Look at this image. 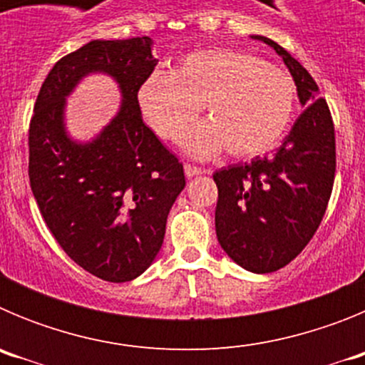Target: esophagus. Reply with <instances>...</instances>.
Listing matches in <instances>:
<instances>
[{
  "label": "esophagus",
  "instance_id": "1",
  "mask_svg": "<svg viewBox=\"0 0 365 365\" xmlns=\"http://www.w3.org/2000/svg\"><path fill=\"white\" fill-rule=\"evenodd\" d=\"M201 173H206L205 170H201V168H197V166H193V164H185V175L188 177H197V175H201Z\"/></svg>",
  "mask_w": 365,
  "mask_h": 365
}]
</instances>
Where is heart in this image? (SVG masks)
<instances>
[{
  "label": "heart",
  "mask_w": 365,
  "mask_h": 365,
  "mask_svg": "<svg viewBox=\"0 0 365 365\" xmlns=\"http://www.w3.org/2000/svg\"><path fill=\"white\" fill-rule=\"evenodd\" d=\"M137 104L151 130L172 143L202 106L208 120L182 138L185 151L195 159H208L222 148L232 157H256L285 135L296 86L287 71L254 54L202 49L186 54L170 74H150L138 86Z\"/></svg>",
  "instance_id": "heart-1"
}]
</instances>
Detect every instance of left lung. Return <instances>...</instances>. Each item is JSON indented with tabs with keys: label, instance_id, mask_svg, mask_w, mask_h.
<instances>
[{
	"label": "left lung",
	"instance_id": "left-lung-1",
	"mask_svg": "<svg viewBox=\"0 0 365 365\" xmlns=\"http://www.w3.org/2000/svg\"><path fill=\"white\" fill-rule=\"evenodd\" d=\"M252 38L283 58L305 109L274 153L214 173L215 234L237 265L267 274L291 263L320 227L333 192L336 148L331 111L307 69L270 38Z\"/></svg>",
	"mask_w": 365,
	"mask_h": 365
}]
</instances>
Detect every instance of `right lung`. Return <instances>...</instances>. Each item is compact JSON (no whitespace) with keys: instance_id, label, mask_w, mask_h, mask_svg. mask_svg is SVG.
<instances>
[{"instance_id":"add662e5","label":"right lung","mask_w":365,"mask_h":365,"mask_svg":"<svg viewBox=\"0 0 365 365\" xmlns=\"http://www.w3.org/2000/svg\"><path fill=\"white\" fill-rule=\"evenodd\" d=\"M151 38L93 40L58 60L38 93L29 128V179L63 252L93 276L131 282L153 263L185 170L144 124L137 89L153 73ZM108 73L123 102L91 141L65 128V100L89 73Z\"/></svg>"}]
</instances>
